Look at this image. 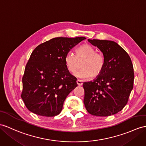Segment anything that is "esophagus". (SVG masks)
<instances>
[{"mask_svg":"<svg viewBox=\"0 0 146 146\" xmlns=\"http://www.w3.org/2000/svg\"><path fill=\"white\" fill-rule=\"evenodd\" d=\"M77 84L78 85H79V86H80V85H82L83 82H82V81L80 80H77Z\"/></svg>","mask_w":146,"mask_h":146,"instance_id":"esophagus-1","label":"esophagus"}]
</instances>
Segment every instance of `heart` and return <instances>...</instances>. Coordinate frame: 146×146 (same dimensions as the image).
I'll list each match as a JSON object with an SVG mask.
<instances>
[{"label":"heart","mask_w":146,"mask_h":146,"mask_svg":"<svg viewBox=\"0 0 146 146\" xmlns=\"http://www.w3.org/2000/svg\"><path fill=\"white\" fill-rule=\"evenodd\" d=\"M82 69L77 73V76L84 79L97 76L104 69L105 58L101 52L95 51V48L90 44H84L78 47L76 50V56L71 52L66 54L64 62L67 70L74 74L79 69L80 62Z\"/></svg>","instance_id":"1"}]
</instances>
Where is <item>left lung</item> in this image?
Wrapping results in <instances>:
<instances>
[{
    "label": "left lung",
    "mask_w": 146,
    "mask_h": 146,
    "mask_svg": "<svg viewBox=\"0 0 146 146\" xmlns=\"http://www.w3.org/2000/svg\"><path fill=\"white\" fill-rule=\"evenodd\" d=\"M105 58L104 69L93 82H85L84 103L90 114L108 116L118 113L128 102L134 74L128 54L113 41L89 40Z\"/></svg>",
    "instance_id": "obj_1"
}]
</instances>
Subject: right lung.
Segmentation results:
<instances>
[{"instance_id": "add662e5", "label": "right lung", "mask_w": 146, "mask_h": 146, "mask_svg": "<svg viewBox=\"0 0 146 146\" xmlns=\"http://www.w3.org/2000/svg\"><path fill=\"white\" fill-rule=\"evenodd\" d=\"M85 37H57L38 45L32 52L22 78L21 97L30 111L54 116L62 110L65 99L77 86L64 57Z\"/></svg>"}]
</instances>
